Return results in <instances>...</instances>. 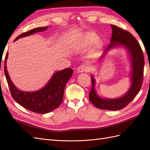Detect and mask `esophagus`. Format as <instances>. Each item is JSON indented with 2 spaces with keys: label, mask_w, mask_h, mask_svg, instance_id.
Returning a JSON list of instances; mask_svg holds the SVG:
<instances>
[{
  "label": "esophagus",
  "mask_w": 150,
  "mask_h": 150,
  "mask_svg": "<svg viewBox=\"0 0 150 150\" xmlns=\"http://www.w3.org/2000/svg\"><path fill=\"white\" fill-rule=\"evenodd\" d=\"M88 70V68L84 65H81L78 67V69H77V71L78 72H84L86 71H87Z\"/></svg>",
  "instance_id": "obj_1"
}]
</instances>
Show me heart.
I'll list each match as a JSON object with an SVG mask.
<instances>
[{
	"label": "heart",
	"instance_id": "b5f03b06",
	"mask_svg": "<svg viewBox=\"0 0 150 150\" xmlns=\"http://www.w3.org/2000/svg\"><path fill=\"white\" fill-rule=\"evenodd\" d=\"M98 35L96 33H93V32H88L84 35L81 45L83 46L89 47L94 44L92 47L91 53L93 54H96L100 51L103 46L102 40L99 39H98Z\"/></svg>",
	"mask_w": 150,
	"mask_h": 150
}]
</instances>
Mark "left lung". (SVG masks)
I'll return each mask as SVG.
<instances>
[{
	"mask_svg": "<svg viewBox=\"0 0 150 150\" xmlns=\"http://www.w3.org/2000/svg\"><path fill=\"white\" fill-rule=\"evenodd\" d=\"M112 36L111 44L105 50L101 57H103L109 49L117 46H122L128 51L131 60L132 74L131 75V85L125 95L116 99H106L98 96L94 89L95 80L92 76V88L89 94V98L96 108L101 110L117 111L125 108L132 101L142 88L143 80L144 60L143 52L138 40L129 32L111 25Z\"/></svg>",
	"mask_w": 150,
	"mask_h": 150,
	"instance_id": "1",
	"label": "left lung"
}]
</instances>
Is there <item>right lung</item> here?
Listing matches in <instances>:
<instances>
[{
    "label": "right lung",
    "mask_w": 150,
    "mask_h": 150,
    "mask_svg": "<svg viewBox=\"0 0 150 150\" xmlns=\"http://www.w3.org/2000/svg\"><path fill=\"white\" fill-rule=\"evenodd\" d=\"M48 27L37 28L20 34L15 39L26 37L38 32L46 30ZM8 52L4 61V73L13 99L21 106L30 111L38 114H46L55 110L60 106L63 100L64 88L66 83L73 73L71 68H66L54 74L48 83L41 89L35 92H26L19 90L13 85L7 70L6 62Z\"/></svg>",
    "instance_id": "add662e5"
}]
</instances>
